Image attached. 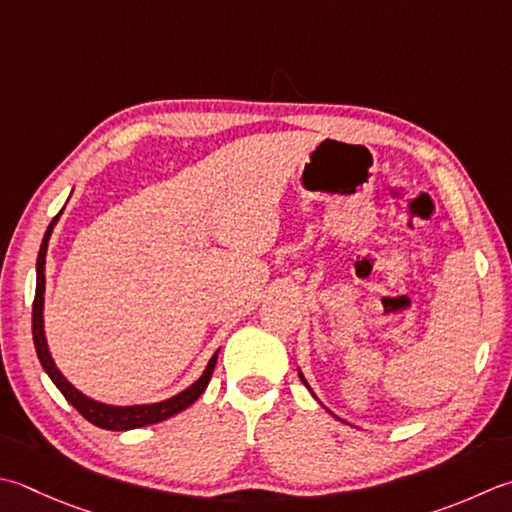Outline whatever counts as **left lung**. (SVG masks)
<instances>
[{"label":"left lung","mask_w":512,"mask_h":512,"mask_svg":"<svg viewBox=\"0 0 512 512\" xmlns=\"http://www.w3.org/2000/svg\"><path fill=\"white\" fill-rule=\"evenodd\" d=\"M299 379H302V382H304V384H306V388H308V390H310V386H308V382H306V379H304V375H302V373H299Z\"/></svg>","instance_id":"left-lung-1"}]
</instances>
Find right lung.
I'll return each mask as SVG.
<instances>
[{
  "label": "right lung",
  "instance_id": "add662e5",
  "mask_svg": "<svg viewBox=\"0 0 512 512\" xmlns=\"http://www.w3.org/2000/svg\"><path fill=\"white\" fill-rule=\"evenodd\" d=\"M59 215H62V213H59ZM59 215H55L53 222L48 224L46 235L42 239V246H39L37 286H35V302H33V342H35L39 362H42L48 377L53 379V384L59 388V393L66 397V402L73 408H77L79 415L88 419L90 424H95L99 428H106V430L142 428V426L164 422V419L182 413V410H186L190 404H195L199 395H202L206 390L210 377H213L219 350L213 357H210L204 375L199 377L193 386H188L179 395L166 399V402L144 404V406H108V404H102V402H95V399H90V397L79 393V390L57 370L53 357H50V353H48V344H46V337H44V315L42 313H44V288H46V275H44L46 248H48V239H50V233H53V226L57 224Z\"/></svg>",
  "mask_w": 512,
  "mask_h": 512
}]
</instances>
